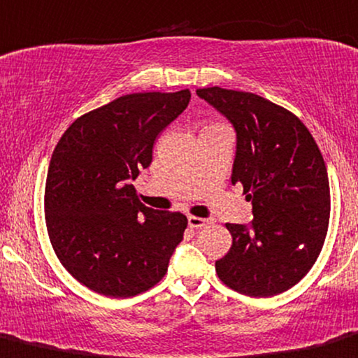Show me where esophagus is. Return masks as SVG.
<instances>
[{"label":"esophagus","instance_id":"34e87169","mask_svg":"<svg viewBox=\"0 0 358 358\" xmlns=\"http://www.w3.org/2000/svg\"><path fill=\"white\" fill-rule=\"evenodd\" d=\"M210 220H206V217H197V216H189V227L190 228H204L209 227Z\"/></svg>","mask_w":358,"mask_h":358}]
</instances>
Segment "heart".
Segmentation results:
<instances>
[{"label": "heart", "instance_id": "1", "mask_svg": "<svg viewBox=\"0 0 358 358\" xmlns=\"http://www.w3.org/2000/svg\"><path fill=\"white\" fill-rule=\"evenodd\" d=\"M213 127H221V125H208L206 129H213Z\"/></svg>", "mask_w": 358, "mask_h": 358}]
</instances>
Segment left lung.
I'll return each mask as SVG.
<instances>
[{
    "instance_id": "1",
    "label": "left lung",
    "mask_w": 358,
    "mask_h": 358,
    "mask_svg": "<svg viewBox=\"0 0 358 358\" xmlns=\"http://www.w3.org/2000/svg\"><path fill=\"white\" fill-rule=\"evenodd\" d=\"M236 131L231 183L252 202L250 224L227 223L231 248L216 261L220 280L248 296L299 283L317 261L329 224V180L307 127L252 92L197 89Z\"/></svg>"
}]
</instances>
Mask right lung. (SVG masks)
<instances>
[{"mask_svg": "<svg viewBox=\"0 0 358 358\" xmlns=\"http://www.w3.org/2000/svg\"><path fill=\"white\" fill-rule=\"evenodd\" d=\"M189 101V89L127 94L75 120L55 148L48 235L63 268L92 292L127 299L166 274L187 217L144 206L130 180L149 166L156 137Z\"/></svg>", "mask_w": 358, "mask_h": 358, "instance_id": "add662e5", "label": "right lung"}]
</instances>
